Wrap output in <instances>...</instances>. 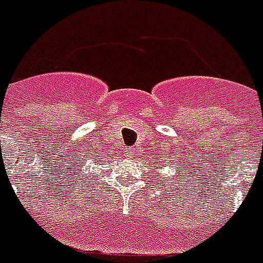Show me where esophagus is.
Wrapping results in <instances>:
<instances>
[{"mask_svg": "<svg viewBox=\"0 0 263 263\" xmlns=\"http://www.w3.org/2000/svg\"><path fill=\"white\" fill-rule=\"evenodd\" d=\"M135 152H137V148H131V149H129V151H128V152H126V155H128V156L131 158L132 155L135 154Z\"/></svg>", "mask_w": 263, "mask_h": 263, "instance_id": "1", "label": "esophagus"}]
</instances>
